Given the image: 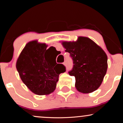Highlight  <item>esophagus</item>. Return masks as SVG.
Here are the masks:
<instances>
[{"instance_id": "1", "label": "esophagus", "mask_w": 123, "mask_h": 123, "mask_svg": "<svg viewBox=\"0 0 123 123\" xmlns=\"http://www.w3.org/2000/svg\"><path fill=\"white\" fill-rule=\"evenodd\" d=\"M63 64L64 65H65H65H66V62H64V63H63Z\"/></svg>"}]
</instances>
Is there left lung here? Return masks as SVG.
<instances>
[{
  "label": "left lung",
  "mask_w": 123,
  "mask_h": 123,
  "mask_svg": "<svg viewBox=\"0 0 123 123\" xmlns=\"http://www.w3.org/2000/svg\"><path fill=\"white\" fill-rule=\"evenodd\" d=\"M65 52L70 54L73 67L68 72L75 77V86L83 93L95 91L101 85L107 69V56L102 48L86 37L76 41H63Z\"/></svg>",
  "instance_id": "left-lung-1"
}]
</instances>
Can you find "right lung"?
I'll use <instances>...</instances> for the list:
<instances>
[{
	"mask_svg": "<svg viewBox=\"0 0 123 123\" xmlns=\"http://www.w3.org/2000/svg\"><path fill=\"white\" fill-rule=\"evenodd\" d=\"M47 47L46 43L36 40L29 42L16 63L21 80L31 91L38 95H47L54 92L59 75L65 72L62 64H57L54 58L46 55Z\"/></svg>",
	"mask_w": 123,
	"mask_h": 123,
	"instance_id": "obj_1",
	"label": "right lung"
}]
</instances>
